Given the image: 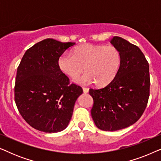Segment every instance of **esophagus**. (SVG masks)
<instances>
[{
  "label": "esophagus",
  "mask_w": 161,
  "mask_h": 161,
  "mask_svg": "<svg viewBox=\"0 0 161 161\" xmlns=\"http://www.w3.org/2000/svg\"><path fill=\"white\" fill-rule=\"evenodd\" d=\"M83 92H84L85 94H86V93H88V92H89V89H88V88L83 87Z\"/></svg>",
  "instance_id": "obj_1"
}]
</instances>
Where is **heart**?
<instances>
[{
	"label": "heart",
	"mask_w": 161,
	"mask_h": 161,
	"mask_svg": "<svg viewBox=\"0 0 161 161\" xmlns=\"http://www.w3.org/2000/svg\"><path fill=\"white\" fill-rule=\"evenodd\" d=\"M121 64V53L114 45L86 43L74 48L72 54L64 53L58 59L59 69L66 75L77 78L84 69L86 72L75 82L95 83L99 86L108 84L115 78Z\"/></svg>",
	"instance_id": "obj_1"
}]
</instances>
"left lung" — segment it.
Listing matches in <instances>:
<instances>
[{"label": "left lung", "mask_w": 161, "mask_h": 161, "mask_svg": "<svg viewBox=\"0 0 161 161\" xmlns=\"http://www.w3.org/2000/svg\"><path fill=\"white\" fill-rule=\"evenodd\" d=\"M111 43L121 53L117 74L106 86L89 89L92 119L99 129L115 131L133 125L146 109L149 97V63L139 47L119 36Z\"/></svg>", "instance_id": "obj_1"}]
</instances>
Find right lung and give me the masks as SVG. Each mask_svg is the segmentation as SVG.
Instances as JSON below:
<instances>
[{
    "mask_svg": "<svg viewBox=\"0 0 161 161\" xmlns=\"http://www.w3.org/2000/svg\"><path fill=\"white\" fill-rule=\"evenodd\" d=\"M75 42L46 39L26 50L17 67L14 100L28 125L45 133L64 130L82 88L61 71L58 59Z\"/></svg>",
    "mask_w": 161,
    "mask_h": 161,
    "instance_id": "1",
    "label": "right lung"
}]
</instances>
